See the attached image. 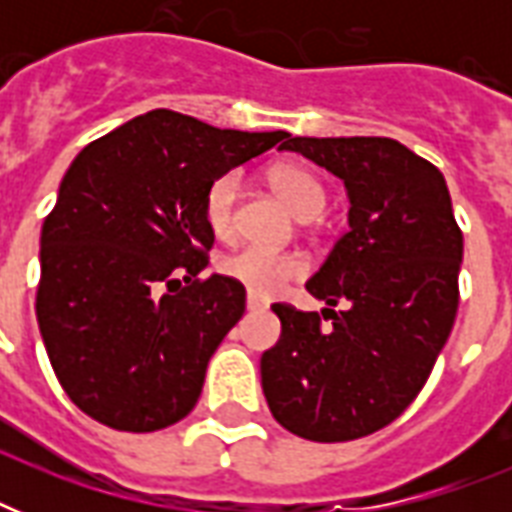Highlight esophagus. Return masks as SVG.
Segmentation results:
<instances>
[{
  "instance_id": "esophagus-1",
  "label": "esophagus",
  "mask_w": 512,
  "mask_h": 512,
  "mask_svg": "<svg viewBox=\"0 0 512 512\" xmlns=\"http://www.w3.org/2000/svg\"><path fill=\"white\" fill-rule=\"evenodd\" d=\"M263 308H265L263 300L249 292V295H247V311H263Z\"/></svg>"
}]
</instances>
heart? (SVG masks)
Instances as JSON below:
<instances>
[{"mask_svg": "<svg viewBox=\"0 0 512 512\" xmlns=\"http://www.w3.org/2000/svg\"><path fill=\"white\" fill-rule=\"evenodd\" d=\"M268 177H271L273 191L287 201V207L297 217L319 215L321 207H324V188H321V183L311 172L303 170V167H295V164H281V167H273ZM239 188L241 177L239 172L233 170L217 175L207 185V193H204V220H207L209 231L215 233L217 239H228L233 228H236ZM220 271L228 279L244 284L252 295L271 297L287 281L303 276L305 263L303 257L292 255V252L247 244V247L225 255L220 260Z\"/></svg>", "mask_w": 512, "mask_h": 512, "instance_id": "b5f03b06", "label": "heart"}]
</instances>
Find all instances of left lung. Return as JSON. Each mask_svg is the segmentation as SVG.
I'll return each mask as SVG.
<instances>
[{"label": "left lung", "instance_id": "8db88e82", "mask_svg": "<svg viewBox=\"0 0 512 512\" xmlns=\"http://www.w3.org/2000/svg\"><path fill=\"white\" fill-rule=\"evenodd\" d=\"M348 188V233L305 289L335 313L276 303L281 337L260 358L268 409L308 441L385 428L428 382L460 303L462 231L444 175L390 138H292ZM321 311V313H324ZM327 319V316H324Z\"/></svg>", "mask_w": 512, "mask_h": 512}]
</instances>
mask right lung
<instances>
[{
	"label": "right lung",
	"mask_w": 512,
	"mask_h": 512,
	"mask_svg": "<svg viewBox=\"0 0 512 512\" xmlns=\"http://www.w3.org/2000/svg\"><path fill=\"white\" fill-rule=\"evenodd\" d=\"M289 132L220 130L156 108L82 148L42 225L36 321L55 377L114 430L175 425L244 313L239 281L212 273L204 193Z\"/></svg>",
	"instance_id": "1"
}]
</instances>
